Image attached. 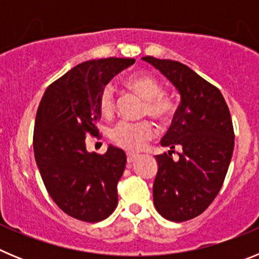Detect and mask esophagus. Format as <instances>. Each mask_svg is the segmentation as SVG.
<instances>
[{
	"mask_svg": "<svg viewBox=\"0 0 259 259\" xmlns=\"http://www.w3.org/2000/svg\"><path fill=\"white\" fill-rule=\"evenodd\" d=\"M136 159H137L136 154H131V153H128V154H127V162H128V163H132V162H135Z\"/></svg>",
	"mask_w": 259,
	"mask_h": 259,
	"instance_id": "1",
	"label": "esophagus"
}]
</instances>
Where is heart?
I'll list each match as a JSON object with an SVG mask.
<instances>
[{"mask_svg":"<svg viewBox=\"0 0 259 259\" xmlns=\"http://www.w3.org/2000/svg\"><path fill=\"white\" fill-rule=\"evenodd\" d=\"M125 85L146 101L144 107L145 115H152L162 122L172 115L175 110L174 101L164 95L161 81L155 76L148 72L134 74L125 79ZM98 109L104 116H111L115 113V97L110 85H105L101 89L98 96ZM155 132L154 124L149 120L139 123L120 122L110 131V140L128 152H139L155 136Z\"/></svg>","mask_w":259,"mask_h":259,"instance_id":"b5f03b06","label":"heart"}]
</instances>
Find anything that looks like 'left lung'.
Returning <instances> with one entry per match:
<instances>
[{
    "label": "left lung",
    "mask_w": 259,
    "mask_h": 259,
    "mask_svg": "<svg viewBox=\"0 0 259 259\" xmlns=\"http://www.w3.org/2000/svg\"><path fill=\"white\" fill-rule=\"evenodd\" d=\"M180 93V105L161 140L170 152L155 155L158 172L153 184L157 211L172 222L202 214L223 185L233 146L232 119L221 91L188 66L146 56ZM179 147L178 161L172 159Z\"/></svg>",
    "instance_id": "obj_1"
}]
</instances>
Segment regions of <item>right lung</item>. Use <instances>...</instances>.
<instances>
[{
    "label": "right lung",
    "mask_w": 259,
    "mask_h": 259,
    "mask_svg": "<svg viewBox=\"0 0 259 259\" xmlns=\"http://www.w3.org/2000/svg\"><path fill=\"white\" fill-rule=\"evenodd\" d=\"M134 63L114 57L83 62L50 84L38 105L33 131L38 171L57 206L79 221H104L118 205L125 153L111 145L105 154L88 153L85 135H98L101 89Z\"/></svg>",
    "instance_id": "1"
}]
</instances>
